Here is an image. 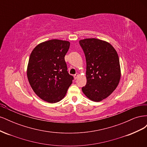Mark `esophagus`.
<instances>
[{
  "label": "esophagus",
  "instance_id": "esophagus-1",
  "mask_svg": "<svg viewBox=\"0 0 147 147\" xmlns=\"http://www.w3.org/2000/svg\"><path fill=\"white\" fill-rule=\"evenodd\" d=\"M78 74H76L75 75H74V79L76 80V79L78 78Z\"/></svg>",
  "mask_w": 147,
  "mask_h": 147
}]
</instances>
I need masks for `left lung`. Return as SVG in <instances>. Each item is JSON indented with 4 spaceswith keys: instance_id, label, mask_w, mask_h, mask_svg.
Listing matches in <instances>:
<instances>
[{
    "instance_id": "obj_1",
    "label": "left lung",
    "mask_w": 147,
    "mask_h": 147,
    "mask_svg": "<svg viewBox=\"0 0 147 147\" xmlns=\"http://www.w3.org/2000/svg\"><path fill=\"white\" fill-rule=\"evenodd\" d=\"M86 61V84L82 88L88 99L100 102L118 86L121 68L118 53L109 42L97 38L80 40Z\"/></svg>"
}]
</instances>
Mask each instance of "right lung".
Wrapping results in <instances>:
<instances>
[{
    "mask_svg": "<svg viewBox=\"0 0 147 147\" xmlns=\"http://www.w3.org/2000/svg\"><path fill=\"white\" fill-rule=\"evenodd\" d=\"M69 47V41L53 39L39 43L30 55L28 81L37 96L49 103L63 99L72 83L64 59Z\"/></svg>",
    "mask_w": 147,
    "mask_h": 147,
    "instance_id": "obj_1",
    "label": "right lung"
}]
</instances>
